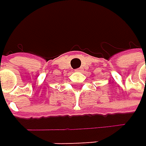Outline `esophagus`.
Masks as SVG:
<instances>
[{"label": "esophagus", "mask_w": 146, "mask_h": 146, "mask_svg": "<svg viewBox=\"0 0 146 146\" xmlns=\"http://www.w3.org/2000/svg\"><path fill=\"white\" fill-rule=\"evenodd\" d=\"M77 70V71H78V70H80V69H77V70Z\"/></svg>", "instance_id": "34e87169"}]
</instances>
